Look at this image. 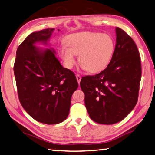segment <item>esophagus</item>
<instances>
[{
  "mask_svg": "<svg viewBox=\"0 0 155 155\" xmlns=\"http://www.w3.org/2000/svg\"><path fill=\"white\" fill-rule=\"evenodd\" d=\"M76 79H77V81H78V84H80V81H81V76L79 74H77L76 75Z\"/></svg>",
  "mask_w": 155,
  "mask_h": 155,
  "instance_id": "obj_1",
  "label": "esophagus"
}]
</instances>
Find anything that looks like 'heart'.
<instances>
[{
  "label": "heart",
  "mask_w": 155,
  "mask_h": 155,
  "mask_svg": "<svg viewBox=\"0 0 155 155\" xmlns=\"http://www.w3.org/2000/svg\"><path fill=\"white\" fill-rule=\"evenodd\" d=\"M66 45L59 48V55L65 68L71 69L78 56L79 63L90 73L101 72L107 68L115 51L111 36L98 32L84 31L67 38Z\"/></svg>",
  "instance_id": "1"
}]
</instances>
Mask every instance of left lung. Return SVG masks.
<instances>
[{"instance_id":"left-lung-1","label":"left lung","mask_w":155,"mask_h":155,"mask_svg":"<svg viewBox=\"0 0 155 155\" xmlns=\"http://www.w3.org/2000/svg\"><path fill=\"white\" fill-rule=\"evenodd\" d=\"M116 45L107 68L81 78V89L92 120L111 125L134 109L138 101L142 69L139 51L133 39L117 27Z\"/></svg>"}]
</instances>
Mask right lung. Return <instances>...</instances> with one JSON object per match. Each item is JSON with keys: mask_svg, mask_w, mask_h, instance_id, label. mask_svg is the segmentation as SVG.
<instances>
[{"mask_svg": "<svg viewBox=\"0 0 155 155\" xmlns=\"http://www.w3.org/2000/svg\"><path fill=\"white\" fill-rule=\"evenodd\" d=\"M54 30L48 28L29 35L17 48L14 64L23 108L35 120L48 125L67 119L71 96L78 87L75 74L61 65L54 49L35 46L38 42L47 45Z\"/></svg>", "mask_w": 155, "mask_h": 155, "instance_id": "1", "label": "right lung"}]
</instances>
